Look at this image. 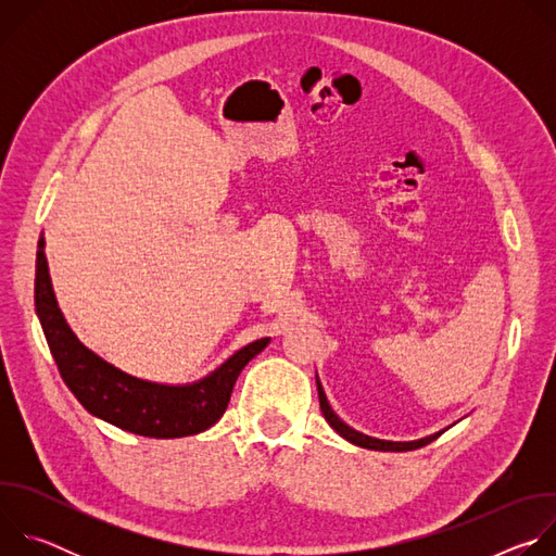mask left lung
Listing matches in <instances>:
<instances>
[{
	"mask_svg": "<svg viewBox=\"0 0 556 556\" xmlns=\"http://www.w3.org/2000/svg\"><path fill=\"white\" fill-rule=\"evenodd\" d=\"M316 389H319V403H321V412H324V416H326V420L330 422V427L339 433V435H343L348 442H352V444H356V446H363V448H371V451H414V448H420V446H425V444H429V442H433L440 433H433V435H429V438H422V440H414V442H389V440H376V438H369V435H363V433H358L356 429H352V427H348L334 412H332V407H330V403H328V399H326V393H324V387H321V382L316 380Z\"/></svg>",
	"mask_w": 556,
	"mask_h": 556,
	"instance_id": "8db88e82",
	"label": "left lung"
}]
</instances>
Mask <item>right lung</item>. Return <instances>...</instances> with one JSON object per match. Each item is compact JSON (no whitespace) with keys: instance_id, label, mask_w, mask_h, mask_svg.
Returning <instances> with one entry per match:
<instances>
[{"instance_id":"obj_1","label":"right lung","mask_w":556,"mask_h":556,"mask_svg":"<svg viewBox=\"0 0 556 556\" xmlns=\"http://www.w3.org/2000/svg\"><path fill=\"white\" fill-rule=\"evenodd\" d=\"M35 307L59 374L74 399L92 416L144 438H185L213 427L226 412L232 384L270 339H260L232 354L211 376L193 384H157L134 378L74 337L56 305L43 237L37 251Z\"/></svg>"}]
</instances>
